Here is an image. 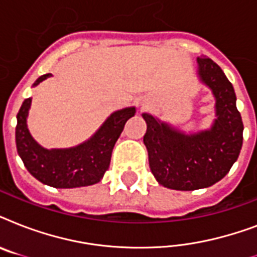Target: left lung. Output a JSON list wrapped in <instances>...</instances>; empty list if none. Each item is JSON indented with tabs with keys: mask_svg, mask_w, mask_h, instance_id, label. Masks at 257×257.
I'll use <instances>...</instances> for the list:
<instances>
[{
	"mask_svg": "<svg viewBox=\"0 0 257 257\" xmlns=\"http://www.w3.org/2000/svg\"><path fill=\"white\" fill-rule=\"evenodd\" d=\"M197 77L215 97L216 118L211 128L185 133L143 113L151 171L160 185L176 191H195L220 181L235 164L243 145L244 125L227 76L211 58L199 57Z\"/></svg>",
	"mask_w": 257,
	"mask_h": 257,
	"instance_id": "1",
	"label": "left lung"
}]
</instances>
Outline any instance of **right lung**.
Here are the masks:
<instances>
[{
	"label": "right lung",
	"instance_id": "right-lung-1",
	"mask_svg": "<svg viewBox=\"0 0 257 257\" xmlns=\"http://www.w3.org/2000/svg\"><path fill=\"white\" fill-rule=\"evenodd\" d=\"M50 76L48 73L38 77L33 86ZM30 105L32 98H26L17 113V152L30 175L42 184L54 188L88 187L98 183L109 168L113 147L125 122L136 113L135 106L116 110L82 144L72 148L46 149L34 140L28 129L26 118Z\"/></svg>",
	"mask_w": 257,
	"mask_h": 257
}]
</instances>
